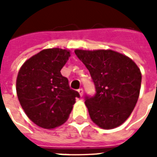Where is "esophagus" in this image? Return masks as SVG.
I'll return each instance as SVG.
<instances>
[{
  "label": "esophagus",
  "mask_w": 157,
  "mask_h": 157,
  "mask_svg": "<svg viewBox=\"0 0 157 157\" xmlns=\"http://www.w3.org/2000/svg\"><path fill=\"white\" fill-rule=\"evenodd\" d=\"M78 94L80 96H83V94H84V90H83V88H79L78 90Z\"/></svg>",
  "instance_id": "34e87169"
}]
</instances>
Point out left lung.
<instances>
[{
  "label": "left lung",
  "instance_id": "8db88e82",
  "mask_svg": "<svg viewBox=\"0 0 157 157\" xmlns=\"http://www.w3.org/2000/svg\"><path fill=\"white\" fill-rule=\"evenodd\" d=\"M87 68L96 94L86 96L92 121L104 129L117 128L129 117L139 98L142 73L128 57L112 50H75Z\"/></svg>",
  "mask_w": 157,
  "mask_h": 157
}]
</instances>
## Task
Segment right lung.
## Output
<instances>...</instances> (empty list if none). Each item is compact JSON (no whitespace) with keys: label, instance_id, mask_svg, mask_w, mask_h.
I'll use <instances>...</instances> for the list:
<instances>
[{"label":"right lung","instance_id":"right-lung-1","mask_svg":"<svg viewBox=\"0 0 157 157\" xmlns=\"http://www.w3.org/2000/svg\"><path fill=\"white\" fill-rule=\"evenodd\" d=\"M71 56L67 50H43L21 65L16 78V94L34 123L52 129L64 123L79 94L71 89L60 71Z\"/></svg>","mask_w":157,"mask_h":157}]
</instances>
